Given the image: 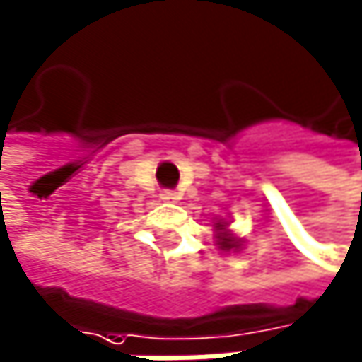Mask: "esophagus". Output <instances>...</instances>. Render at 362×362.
<instances>
[{
	"label": "esophagus",
	"mask_w": 362,
	"mask_h": 362,
	"mask_svg": "<svg viewBox=\"0 0 362 362\" xmlns=\"http://www.w3.org/2000/svg\"><path fill=\"white\" fill-rule=\"evenodd\" d=\"M160 199H163V202H175V199H180V197H177V193H175V191L165 189V191H160Z\"/></svg>",
	"instance_id": "esophagus-1"
}]
</instances>
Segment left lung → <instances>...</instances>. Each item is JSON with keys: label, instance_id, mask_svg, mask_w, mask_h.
Returning <instances> with one entry per match:
<instances>
[{"label": "left lung", "instance_id": "obj_1", "mask_svg": "<svg viewBox=\"0 0 362 362\" xmlns=\"http://www.w3.org/2000/svg\"><path fill=\"white\" fill-rule=\"evenodd\" d=\"M227 221H223V218H218L216 223H214V229H216V245H218V249L221 251H238L240 249V240L231 234V231L227 229Z\"/></svg>", "mask_w": 362, "mask_h": 362}]
</instances>
